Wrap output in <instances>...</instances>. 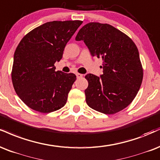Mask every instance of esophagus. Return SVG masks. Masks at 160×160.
<instances>
[{
  "label": "esophagus",
  "mask_w": 160,
  "mask_h": 160,
  "mask_svg": "<svg viewBox=\"0 0 160 160\" xmlns=\"http://www.w3.org/2000/svg\"><path fill=\"white\" fill-rule=\"evenodd\" d=\"M76 76H77V78H81L82 77V74H79V73H77Z\"/></svg>",
  "instance_id": "esophagus-1"
}]
</instances>
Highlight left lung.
I'll return each mask as SVG.
<instances>
[{
    "label": "left lung",
    "instance_id": "left-lung-1",
    "mask_svg": "<svg viewBox=\"0 0 160 160\" xmlns=\"http://www.w3.org/2000/svg\"><path fill=\"white\" fill-rule=\"evenodd\" d=\"M75 40L83 41L92 57L103 59V74L85 77L88 107L108 115L126 108L137 95L143 78L135 43L114 27L98 22L84 25Z\"/></svg>",
    "mask_w": 160,
    "mask_h": 160
}]
</instances>
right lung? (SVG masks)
<instances>
[{
  "label": "right lung",
  "mask_w": 160,
  "mask_h": 160,
  "mask_svg": "<svg viewBox=\"0 0 160 160\" xmlns=\"http://www.w3.org/2000/svg\"><path fill=\"white\" fill-rule=\"evenodd\" d=\"M81 21H53L28 32L21 40L13 59L12 80L15 91L28 107L42 113L64 107L76 80L73 73L55 72L54 63Z\"/></svg>",
  "instance_id": "add662e5"
}]
</instances>
